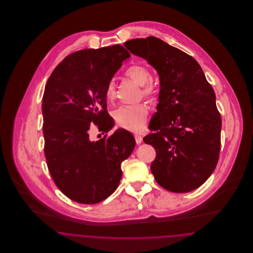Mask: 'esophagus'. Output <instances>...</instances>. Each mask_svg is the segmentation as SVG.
<instances>
[{
	"label": "esophagus",
	"instance_id": "34e87169",
	"mask_svg": "<svg viewBox=\"0 0 253 253\" xmlns=\"http://www.w3.org/2000/svg\"><path fill=\"white\" fill-rule=\"evenodd\" d=\"M134 138H135V142L137 144H140L142 142V140H143V137L140 134H137V133L134 134Z\"/></svg>",
	"mask_w": 253,
	"mask_h": 253
}]
</instances>
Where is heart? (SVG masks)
<instances>
[{"label":"heart","mask_w":253,"mask_h":253,"mask_svg":"<svg viewBox=\"0 0 253 253\" xmlns=\"http://www.w3.org/2000/svg\"><path fill=\"white\" fill-rule=\"evenodd\" d=\"M125 76L135 84L142 86V93L147 97H154L157 95V87L149 82L151 80L150 70L142 64H133L125 71ZM115 84L108 83L105 89V98L112 103L115 99ZM149 109L146 104H136L131 106H122L114 113V119L119 126L127 130H139L146 121Z\"/></svg>","instance_id":"obj_1"}]
</instances>
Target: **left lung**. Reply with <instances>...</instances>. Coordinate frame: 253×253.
<instances>
[{
    "label": "left lung",
    "instance_id": "left-lung-1",
    "mask_svg": "<svg viewBox=\"0 0 253 253\" xmlns=\"http://www.w3.org/2000/svg\"><path fill=\"white\" fill-rule=\"evenodd\" d=\"M124 46L159 75V103L149 125L154 132L143 138L157 152L151 164L155 179L172 193L193 191L211 176L219 158L222 121L215 93L198 62L162 40L133 39Z\"/></svg>",
    "mask_w": 253,
    "mask_h": 253
}]
</instances>
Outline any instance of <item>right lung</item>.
Segmentation results:
<instances>
[{"mask_svg": "<svg viewBox=\"0 0 253 253\" xmlns=\"http://www.w3.org/2000/svg\"><path fill=\"white\" fill-rule=\"evenodd\" d=\"M130 53L116 44L68 55L49 77L42 96L44 155L60 192L73 201L96 204L118 188L121 162L135 146L132 133L119 129L91 141L89 129L114 126L105 89Z\"/></svg>", "mask_w": 253, "mask_h": 253, "instance_id": "add662e5", "label": "right lung"}]
</instances>
